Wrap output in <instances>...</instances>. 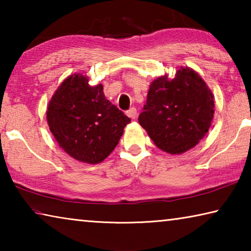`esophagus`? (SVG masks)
Instances as JSON below:
<instances>
[{"label":"esophagus","mask_w":251,"mask_h":251,"mask_svg":"<svg viewBox=\"0 0 251 251\" xmlns=\"http://www.w3.org/2000/svg\"><path fill=\"white\" fill-rule=\"evenodd\" d=\"M127 116L130 117L131 120H135L136 116H137V110H136L135 107H131L128 110H127Z\"/></svg>","instance_id":"obj_1"}]
</instances>
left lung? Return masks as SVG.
Instances as JSON below:
<instances>
[{
	"label": "left lung",
	"instance_id": "left-lung-1",
	"mask_svg": "<svg viewBox=\"0 0 251 251\" xmlns=\"http://www.w3.org/2000/svg\"><path fill=\"white\" fill-rule=\"evenodd\" d=\"M215 113L214 95L197 72L180 66L175 77L154 79L138 122L161 151L192 150L205 137Z\"/></svg>",
	"mask_w": 251,
	"mask_h": 251
}]
</instances>
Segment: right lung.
Listing matches in <instances>:
<instances>
[{"mask_svg":"<svg viewBox=\"0 0 251 251\" xmlns=\"http://www.w3.org/2000/svg\"><path fill=\"white\" fill-rule=\"evenodd\" d=\"M88 79L78 73L63 80L48 105L46 120L66 154L99 164L116 147L130 118L106 100L103 85L91 86Z\"/></svg>","mask_w":251,"mask_h":251,"instance_id":"right-lung-1","label":"right lung"}]
</instances>
